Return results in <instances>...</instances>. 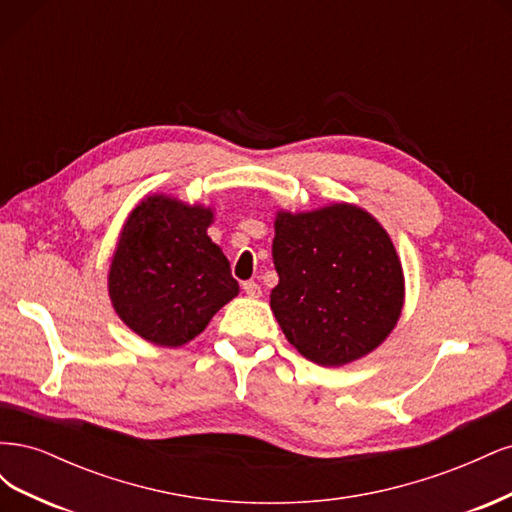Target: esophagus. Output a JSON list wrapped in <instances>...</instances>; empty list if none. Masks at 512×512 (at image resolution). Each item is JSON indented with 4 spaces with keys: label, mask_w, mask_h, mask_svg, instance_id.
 Listing matches in <instances>:
<instances>
[{
    "label": "esophagus",
    "mask_w": 512,
    "mask_h": 512,
    "mask_svg": "<svg viewBox=\"0 0 512 512\" xmlns=\"http://www.w3.org/2000/svg\"><path fill=\"white\" fill-rule=\"evenodd\" d=\"M243 290H245V294H247V297H250V299H258L260 294H262V290H260V286H258L256 282H245V284H243Z\"/></svg>",
    "instance_id": "esophagus-1"
}]
</instances>
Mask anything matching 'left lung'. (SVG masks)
Masks as SVG:
<instances>
[{
  "label": "left lung",
  "mask_w": 512,
  "mask_h": 512,
  "mask_svg": "<svg viewBox=\"0 0 512 512\" xmlns=\"http://www.w3.org/2000/svg\"><path fill=\"white\" fill-rule=\"evenodd\" d=\"M273 228L280 284L271 309L288 342L322 367L354 363L382 346L404 309L406 280L374 215L352 203L277 209Z\"/></svg>",
  "instance_id": "1"
}]
</instances>
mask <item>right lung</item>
I'll return each instance as SVG.
<instances>
[{"label":"right lung","instance_id":"1","mask_svg":"<svg viewBox=\"0 0 512 512\" xmlns=\"http://www.w3.org/2000/svg\"><path fill=\"white\" fill-rule=\"evenodd\" d=\"M211 205L147 194L123 222L108 267L119 320L145 342L179 348L239 294L230 262L207 228Z\"/></svg>","mask_w":512,"mask_h":512}]
</instances>
